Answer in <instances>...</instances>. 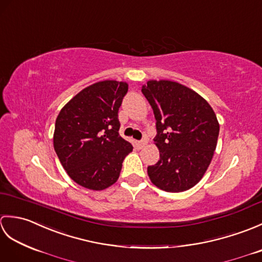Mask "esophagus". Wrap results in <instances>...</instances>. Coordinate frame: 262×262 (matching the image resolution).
<instances>
[{
	"instance_id": "esophagus-1",
	"label": "esophagus",
	"mask_w": 262,
	"mask_h": 262,
	"mask_svg": "<svg viewBox=\"0 0 262 262\" xmlns=\"http://www.w3.org/2000/svg\"><path fill=\"white\" fill-rule=\"evenodd\" d=\"M147 142L145 141V140H142V141H137L136 142V145H137V147H140V148H142V147H144V145H145Z\"/></svg>"
}]
</instances>
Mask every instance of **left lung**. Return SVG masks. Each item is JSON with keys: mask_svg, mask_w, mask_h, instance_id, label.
<instances>
[{"mask_svg": "<svg viewBox=\"0 0 262 262\" xmlns=\"http://www.w3.org/2000/svg\"><path fill=\"white\" fill-rule=\"evenodd\" d=\"M142 93L155 117L160 160L147 166L149 179L168 192L192 188L214 155L220 125L214 110L198 93L172 81H148Z\"/></svg>", "mask_w": 262, "mask_h": 262, "instance_id": "1", "label": "left lung"}]
</instances>
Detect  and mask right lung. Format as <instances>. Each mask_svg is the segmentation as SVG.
I'll return each mask as SVG.
<instances>
[{"mask_svg": "<svg viewBox=\"0 0 262 262\" xmlns=\"http://www.w3.org/2000/svg\"><path fill=\"white\" fill-rule=\"evenodd\" d=\"M128 84L94 83L64 105L55 122L54 148L72 180L102 190L119 178L133 145L119 135L118 110Z\"/></svg>", "mask_w": 262, "mask_h": 262, "instance_id": "1", "label": "right lung"}]
</instances>
